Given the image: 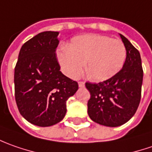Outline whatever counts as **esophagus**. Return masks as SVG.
Listing matches in <instances>:
<instances>
[{"label": "esophagus", "mask_w": 152, "mask_h": 152, "mask_svg": "<svg viewBox=\"0 0 152 152\" xmlns=\"http://www.w3.org/2000/svg\"><path fill=\"white\" fill-rule=\"evenodd\" d=\"M78 85L80 87H84L85 86V82L84 81H79L78 82Z\"/></svg>", "instance_id": "1"}]
</instances>
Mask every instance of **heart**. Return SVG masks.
Returning a JSON list of instances; mask_svg holds the SVG:
<instances>
[{"mask_svg": "<svg viewBox=\"0 0 152 152\" xmlns=\"http://www.w3.org/2000/svg\"><path fill=\"white\" fill-rule=\"evenodd\" d=\"M58 60L67 76H81L86 63V73L95 81H106L116 75L126 59L121 40L101 34H86L72 39L69 47L57 53Z\"/></svg>", "mask_w": 152, "mask_h": 152, "instance_id": "heart-1", "label": "heart"}]
</instances>
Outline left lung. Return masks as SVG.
<instances>
[{
	"instance_id": "left-lung-1",
	"label": "left lung",
	"mask_w": 152,
	"mask_h": 152,
	"mask_svg": "<svg viewBox=\"0 0 152 152\" xmlns=\"http://www.w3.org/2000/svg\"><path fill=\"white\" fill-rule=\"evenodd\" d=\"M119 35L126 49L123 68L106 81L86 82L91 94L87 102L89 117L108 127L128 122L136 112L141 97L143 69L140 52L124 36Z\"/></svg>"
}]
</instances>
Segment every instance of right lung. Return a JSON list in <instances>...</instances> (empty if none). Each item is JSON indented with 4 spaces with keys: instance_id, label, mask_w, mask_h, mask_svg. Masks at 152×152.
<instances>
[{
    "instance_id": "add662e5",
    "label": "right lung",
    "mask_w": 152,
    "mask_h": 152,
    "mask_svg": "<svg viewBox=\"0 0 152 152\" xmlns=\"http://www.w3.org/2000/svg\"><path fill=\"white\" fill-rule=\"evenodd\" d=\"M58 32L46 31L24 44L15 67V99L21 115L29 123L48 127L60 122L66 101L78 83L60 71L56 56Z\"/></svg>"
}]
</instances>
